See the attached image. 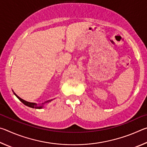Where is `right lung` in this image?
I'll return each instance as SVG.
<instances>
[{
    "instance_id": "obj_1",
    "label": "right lung",
    "mask_w": 147,
    "mask_h": 147,
    "mask_svg": "<svg viewBox=\"0 0 147 147\" xmlns=\"http://www.w3.org/2000/svg\"><path fill=\"white\" fill-rule=\"evenodd\" d=\"M15 95H16L17 98H18L19 99V100H21L22 102H23L24 105H26L28 107H30V108H36V109H40V108H43V104H44V103H43L41 104V105H39V104H37L36 103H33V102H27V101H25L24 100H23V99H22L19 97V96H18L17 95V94L13 93ZM51 100H49V101H47L46 102H50Z\"/></svg>"
}]
</instances>
